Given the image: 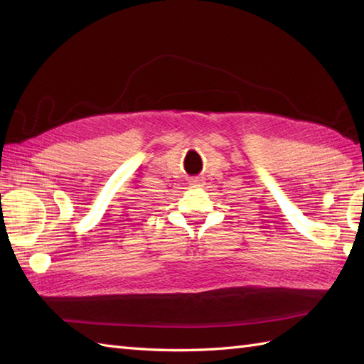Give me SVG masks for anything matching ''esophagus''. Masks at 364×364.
<instances>
[{"label":"esophagus","instance_id":"1","mask_svg":"<svg viewBox=\"0 0 364 364\" xmlns=\"http://www.w3.org/2000/svg\"><path fill=\"white\" fill-rule=\"evenodd\" d=\"M189 186L191 188H202L203 180H200V178H192V180L189 181Z\"/></svg>","mask_w":364,"mask_h":364}]
</instances>
